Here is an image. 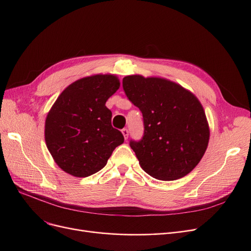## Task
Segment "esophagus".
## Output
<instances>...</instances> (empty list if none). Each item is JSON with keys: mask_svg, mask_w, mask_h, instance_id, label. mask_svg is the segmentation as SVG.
<instances>
[{"mask_svg": "<svg viewBox=\"0 0 251 251\" xmlns=\"http://www.w3.org/2000/svg\"><path fill=\"white\" fill-rule=\"evenodd\" d=\"M121 133H123L125 139L126 140L127 137H128V131H127V128H123V130H121Z\"/></svg>", "mask_w": 251, "mask_h": 251, "instance_id": "esophagus-1", "label": "esophagus"}]
</instances>
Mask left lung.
<instances>
[{
    "label": "left lung",
    "mask_w": 251,
    "mask_h": 251,
    "mask_svg": "<svg viewBox=\"0 0 251 251\" xmlns=\"http://www.w3.org/2000/svg\"><path fill=\"white\" fill-rule=\"evenodd\" d=\"M123 87L128 100L142 113V138L130 141L142 170L164 181L186 176L200 162L209 140L208 123L198 98L160 77L128 75Z\"/></svg>",
    "instance_id": "8db88e82"
}]
</instances>
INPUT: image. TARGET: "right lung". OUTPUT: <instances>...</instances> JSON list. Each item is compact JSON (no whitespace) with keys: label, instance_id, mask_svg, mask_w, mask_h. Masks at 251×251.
Returning <instances> with one entry per match:
<instances>
[{"label":"right lung","instance_id":"right-lung-1","mask_svg":"<svg viewBox=\"0 0 251 251\" xmlns=\"http://www.w3.org/2000/svg\"><path fill=\"white\" fill-rule=\"evenodd\" d=\"M117 76L96 74L68 86L49 111L45 140L55 163L74 177L100 171L116 147L124 143L111 125L105 102L119 89Z\"/></svg>","mask_w":251,"mask_h":251}]
</instances>
